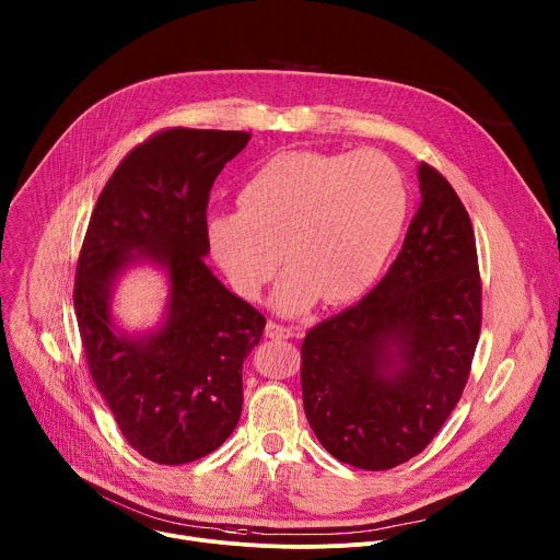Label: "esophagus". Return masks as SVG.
I'll use <instances>...</instances> for the list:
<instances>
[{
  "mask_svg": "<svg viewBox=\"0 0 560 560\" xmlns=\"http://www.w3.org/2000/svg\"><path fill=\"white\" fill-rule=\"evenodd\" d=\"M266 337H270V339H290V337H292V328L279 326V324H275V322H268V326H266Z\"/></svg>",
  "mask_w": 560,
  "mask_h": 560,
  "instance_id": "esophagus-1",
  "label": "esophagus"
}]
</instances>
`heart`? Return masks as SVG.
<instances>
[{"label":"heart","instance_id":"1","mask_svg":"<svg viewBox=\"0 0 560 560\" xmlns=\"http://www.w3.org/2000/svg\"><path fill=\"white\" fill-rule=\"evenodd\" d=\"M408 217V186L389 156L281 152L238 192V210L210 212L206 242L230 288L261 296L288 266L275 305L285 314L318 296L343 303L381 275Z\"/></svg>","mask_w":560,"mask_h":560}]
</instances>
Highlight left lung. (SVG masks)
Returning <instances> with one entry per match:
<instances>
[{
  "mask_svg": "<svg viewBox=\"0 0 560 560\" xmlns=\"http://www.w3.org/2000/svg\"><path fill=\"white\" fill-rule=\"evenodd\" d=\"M419 188V210L385 277L301 346L310 428L335 458L372 471L430 445L458 404L481 335L469 214L423 162Z\"/></svg>",
  "mask_w": 560,
  "mask_h": 560,
  "instance_id": "8db88e82",
  "label": "left lung"
}]
</instances>
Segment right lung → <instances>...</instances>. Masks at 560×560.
<instances>
[{
	"label": "right lung",
	"instance_id": "1",
	"mask_svg": "<svg viewBox=\"0 0 560 560\" xmlns=\"http://www.w3.org/2000/svg\"><path fill=\"white\" fill-rule=\"evenodd\" d=\"M248 132L168 128L132 148L104 186L74 275V314L93 381L130 443L159 465L214 452L244 406V359L266 316L206 266V210ZM150 260L170 277L165 324L139 338L112 322L116 277Z\"/></svg>",
	"mask_w": 560,
	"mask_h": 560
}]
</instances>
